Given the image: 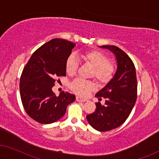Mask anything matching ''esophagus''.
I'll return each instance as SVG.
<instances>
[{
	"label": "esophagus",
	"mask_w": 159,
	"mask_h": 159,
	"mask_svg": "<svg viewBox=\"0 0 159 159\" xmlns=\"http://www.w3.org/2000/svg\"><path fill=\"white\" fill-rule=\"evenodd\" d=\"M76 101H80V102H85V101H86L87 100L86 98H80L79 96H76Z\"/></svg>",
	"instance_id": "obj_1"
}]
</instances>
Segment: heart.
<instances>
[{"label":"heart","instance_id":"b5f03b06","mask_svg":"<svg viewBox=\"0 0 159 159\" xmlns=\"http://www.w3.org/2000/svg\"><path fill=\"white\" fill-rule=\"evenodd\" d=\"M80 58L86 64L93 67L91 75L100 84H107L114 76L116 72L114 63L109 61L108 56L103 51L98 50L85 51L80 54ZM65 68L68 75H73L76 73L79 63L74 55L71 54L68 57ZM70 89L75 94L86 96L95 89V86L93 83L89 80L76 79L70 84Z\"/></svg>","mask_w":159,"mask_h":159}]
</instances>
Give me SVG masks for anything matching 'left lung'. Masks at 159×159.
Returning a JSON list of instances; mask_svg holds the SVG:
<instances>
[{
	"instance_id": "1",
	"label": "left lung",
	"mask_w": 159,
	"mask_h": 159,
	"mask_svg": "<svg viewBox=\"0 0 159 159\" xmlns=\"http://www.w3.org/2000/svg\"><path fill=\"white\" fill-rule=\"evenodd\" d=\"M101 47L115 54L118 68L111 81L96 94L99 101L106 99L105 104L96 102V111L86 118L93 129L104 132L120 126L129 116L137 98V79L134 62L123 50L116 46Z\"/></svg>"
}]
</instances>
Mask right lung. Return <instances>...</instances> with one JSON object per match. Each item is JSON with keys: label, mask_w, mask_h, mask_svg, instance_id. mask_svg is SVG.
<instances>
[{"label": "right lung", "mask_w": 159, "mask_h": 159, "mask_svg": "<svg viewBox=\"0 0 159 159\" xmlns=\"http://www.w3.org/2000/svg\"><path fill=\"white\" fill-rule=\"evenodd\" d=\"M75 46L73 43L55 39L35 51L23 68L20 79V94L23 108L40 124L60 119L75 96L62 91L55 96L52 88L59 77L66 76V61Z\"/></svg>", "instance_id": "add662e5"}]
</instances>
